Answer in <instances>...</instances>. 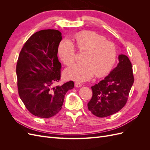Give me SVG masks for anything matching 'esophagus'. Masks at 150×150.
<instances>
[{
  "mask_svg": "<svg viewBox=\"0 0 150 150\" xmlns=\"http://www.w3.org/2000/svg\"><path fill=\"white\" fill-rule=\"evenodd\" d=\"M74 84H75L76 87H77V88H80V87H81V86H83L82 84H81V83H78V82H76V83H74Z\"/></svg>",
  "mask_w": 150,
  "mask_h": 150,
  "instance_id": "obj_1",
  "label": "esophagus"
}]
</instances>
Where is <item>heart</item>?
Listing matches in <instances>:
<instances>
[{
	"instance_id": "obj_1",
	"label": "heart",
	"mask_w": 150,
	"mask_h": 150,
	"mask_svg": "<svg viewBox=\"0 0 150 150\" xmlns=\"http://www.w3.org/2000/svg\"><path fill=\"white\" fill-rule=\"evenodd\" d=\"M74 40L77 50L84 52V62L75 63L67 68L64 74L67 79L83 82L92 78L94 74L103 77L111 71L117 57L114 43L90 30L77 33ZM57 54L64 64L69 65L76 59V49L69 40H63L59 45Z\"/></svg>"
}]
</instances>
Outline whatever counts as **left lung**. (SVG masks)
Here are the masks:
<instances>
[{
    "label": "left lung",
    "instance_id": "8db88e82",
    "mask_svg": "<svg viewBox=\"0 0 150 150\" xmlns=\"http://www.w3.org/2000/svg\"><path fill=\"white\" fill-rule=\"evenodd\" d=\"M119 63L103 80L91 86L93 96L88 103V110L99 117L118 112L128 101L134 83L132 64L124 54L118 57Z\"/></svg>",
    "mask_w": 150,
    "mask_h": 150
}]
</instances>
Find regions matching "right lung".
Segmentation results:
<instances>
[{"instance_id":"add662e5","label":"right lung","mask_w":150,"mask_h":150,"mask_svg":"<svg viewBox=\"0 0 150 150\" xmlns=\"http://www.w3.org/2000/svg\"><path fill=\"white\" fill-rule=\"evenodd\" d=\"M61 40V33L57 30L37 32L24 44L17 62L20 98L31 114L42 118L59 112L65 94L74 86L72 81L54 86L61 80L57 49Z\"/></svg>"}]
</instances>
